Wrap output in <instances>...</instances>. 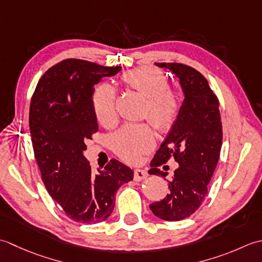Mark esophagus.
<instances>
[{
	"instance_id": "esophagus-1",
	"label": "esophagus",
	"mask_w": 262,
	"mask_h": 262,
	"mask_svg": "<svg viewBox=\"0 0 262 262\" xmlns=\"http://www.w3.org/2000/svg\"><path fill=\"white\" fill-rule=\"evenodd\" d=\"M148 176V173L146 172L145 169H136L135 170V175H133V179H135V181H142L145 180Z\"/></svg>"
}]
</instances>
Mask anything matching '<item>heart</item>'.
Returning a JSON list of instances; mask_svg holds the SVG:
<instances>
[{
	"label": "heart",
	"instance_id": "heart-1",
	"mask_svg": "<svg viewBox=\"0 0 262 262\" xmlns=\"http://www.w3.org/2000/svg\"><path fill=\"white\" fill-rule=\"evenodd\" d=\"M121 81L127 88L136 90L147 97L146 113L158 131L170 130L178 120L181 111V96L168 87L166 76L158 69L141 67L122 74ZM93 108L98 123L111 127L116 123V94L113 87L103 83L93 95ZM117 156L129 163L140 161L142 155L155 146V136L147 124L125 125L112 139Z\"/></svg>",
	"mask_w": 262,
	"mask_h": 262
}]
</instances>
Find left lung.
<instances>
[{"label":"left lung","instance_id":"left-lung-1","mask_svg":"<svg viewBox=\"0 0 262 262\" xmlns=\"http://www.w3.org/2000/svg\"><path fill=\"white\" fill-rule=\"evenodd\" d=\"M155 64L180 79L184 100L178 120L152 158L149 174L166 178L167 173L158 167L170 157L179 167L172 180H167L166 198L149 207L161 220L178 222L191 216L204 202L220 159L223 141L220 101L207 79L195 69L182 63Z\"/></svg>","mask_w":262,"mask_h":262}]
</instances>
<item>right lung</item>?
Returning <instances> with one entry per match:
<instances>
[{"label":"right lung","mask_w":262,"mask_h":262,"mask_svg":"<svg viewBox=\"0 0 262 262\" xmlns=\"http://www.w3.org/2000/svg\"><path fill=\"white\" fill-rule=\"evenodd\" d=\"M120 70L68 58L44 73L31 98L29 127L41 180L74 222L107 220L115 192L133 178L132 169L116 159L95 174L83 156L86 141L98 131L93 108L95 84Z\"/></svg>","instance_id":"add662e5"}]
</instances>
